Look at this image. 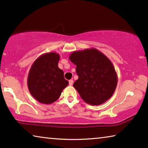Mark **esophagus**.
I'll return each instance as SVG.
<instances>
[{"label":"esophagus","mask_w":148,"mask_h":148,"mask_svg":"<svg viewBox=\"0 0 148 148\" xmlns=\"http://www.w3.org/2000/svg\"><path fill=\"white\" fill-rule=\"evenodd\" d=\"M69 82V85H70V86H72V84H73V83H74V81L72 80V79H70Z\"/></svg>","instance_id":"1"}]
</instances>
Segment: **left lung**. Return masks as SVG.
<instances>
[{"instance_id": "8db88e82", "label": "left lung", "mask_w": 148, "mask_h": 148, "mask_svg": "<svg viewBox=\"0 0 148 148\" xmlns=\"http://www.w3.org/2000/svg\"><path fill=\"white\" fill-rule=\"evenodd\" d=\"M69 59L76 66L78 79L73 84L84 101L99 105L111 98L118 78L112 62L95 48L74 51Z\"/></svg>"}]
</instances>
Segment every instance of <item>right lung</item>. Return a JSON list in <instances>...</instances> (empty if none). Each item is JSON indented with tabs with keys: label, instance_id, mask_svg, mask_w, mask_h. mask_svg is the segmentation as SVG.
<instances>
[{
	"label": "right lung",
	"instance_id": "1",
	"mask_svg": "<svg viewBox=\"0 0 148 148\" xmlns=\"http://www.w3.org/2000/svg\"><path fill=\"white\" fill-rule=\"evenodd\" d=\"M60 55L55 52L45 53L33 63L27 76V86L31 95L43 104L56 101L69 85L64 72L58 66Z\"/></svg>",
	"mask_w": 148,
	"mask_h": 148
}]
</instances>
